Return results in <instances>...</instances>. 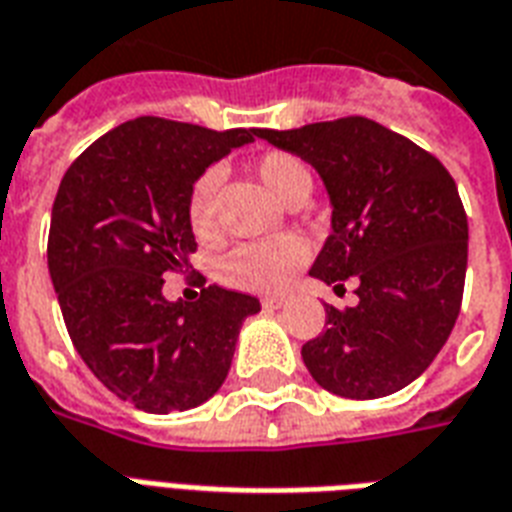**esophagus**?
<instances>
[{"instance_id": "obj_1", "label": "esophagus", "mask_w": 512, "mask_h": 512, "mask_svg": "<svg viewBox=\"0 0 512 512\" xmlns=\"http://www.w3.org/2000/svg\"><path fill=\"white\" fill-rule=\"evenodd\" d=\"M285 304H288L285 296H264V299H261V307H264V310H283Z\"/></svg>"}]
</instances>
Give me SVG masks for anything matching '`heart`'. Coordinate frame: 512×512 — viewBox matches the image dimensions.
I'll return each mask as SVG.
<instances>
[{"instance_id": "obj_1", "label": "heart", "mask_w": 512, "mask_h": 512, "mask_svg": "<svg viewBox=\"0 0 512 512\" xmlns=\"http://www.w3.org/2000/svg\"><path fill=\"white\" fill-rule=\"evenodd\" d=\"M256 176L269 192L283 202H296L312 189V173L307 162L291 152H264L253 162ZM219 186L221 170L205 168L194 178L186 197V221L200 243H211L219 235ZM310 261V245L299 235H280L272 240L237 245L219 261V280L224 285L253 293H280L293 283L304 264Z\"/></svg>"}]
</instances>
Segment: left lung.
Segmentation results:
<instances>
[{
  "label": "left lung",
  "instance_id": "1",
  "mask_svg": "<svg viewBox=\"0 0 512 512\" xmlns=\"http://www.w3.org/2000/svg\"><path fill=\"white\" fill-rule=\"evenodd\" d=\"M256 136L299 154L326 181L331 237L310 275L358 304H326V326L301 347L323 390L352 400L403 390L449 339L465 291L467 216L443 162L368 117H339Z\"/></svg>",
  "mask_w": 512,
  "mask_h": 512
}]
</instances>
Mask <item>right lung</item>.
<instances>
[{
  "label": "right lung",
  "mask_w": 512,
  "mask_h": 512,
  "mask_svg": "<svg viewBox=\"0 0 512 512\" xmlns=\"http://www.w3.org/2000/svg\"><path fill=\"white\" fill-rule=\"evenodd\" d=\"M256 128L211 130L138 117L87 146L53 202L47 267L79 358L117 398L149 414L186 411L219 390L251 293L202 288L170 304L165 275L189 272L194 178Z\"/></svg>",
  "instance_id": "add662e5"
}]
</instances>
